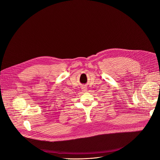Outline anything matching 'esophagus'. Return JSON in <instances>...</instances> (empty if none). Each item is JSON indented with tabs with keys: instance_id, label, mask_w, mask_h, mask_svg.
Returning <instances> with one entry per match:
<instances>
[{
	"instance_id": "obj_1",
	"label": "esophagus",
	"mask_w": 160,
	"mask_h": 160,
	"mask_svg": "<svg viewBox=\"0 0 160 160\" xmlns=\"http://www.w3.org/2000/svg\"><path fill=\"white\" fill-rule=\"evenodd\" d=\"M87 87H83L82 88V91H83V92H86V91H87Z\"/></svg>"
}]
</instances>
